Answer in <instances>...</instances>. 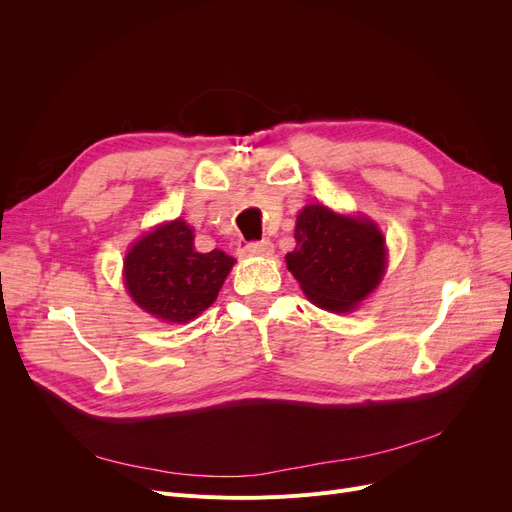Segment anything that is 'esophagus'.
<instances>
[{"label":"esophagus","instance_id":"esophagus-1","mask_svg":"<svg viewBox=\"0 0 512 512\" xmlns=\"http://www.w3.org/2000/svg\"><path fill=\"white\" fill-rule=\"evenodd\" d=\"M274 253V245L270 240H257V242H249L240 249L242 257H267Z\"/></svg>","mask_w":512,"mask_h":512}]
</instances>
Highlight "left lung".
Here are the masks:
<instances>
[{
  "label": "left lung",
  "instance_id": "8db88e82",
  "mask_svg": "<svg viewBox=\"0 0 512 512\" xmlns=\"http://www.w3.org/2000/svg\"><path fill=\"white\" fill-rule=\"evenodd\" d=\"M297 247L286 265L305 297L332 313L353 311L380 284L386 270V238L361 215L307 205L294 228Z\"/></svg>",
  "mask_w": 512,
  "mask_h": 512
}]
</instances>
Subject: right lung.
<instances>
[{
  "instance_id": "1",
  "label": "right lung",
  "mask_w": 512,
  "mask_h": 512,
  "mask_svg": "<svg viewBox=\"0 0 512 512\" xmlns=\"http://www.w3.org/2000/svg\"><path fill=\"white\" fill-rule=\"evenodd\" d=\"M232 265L220 249L195 251L191 226L178 218L134 242L124 259V284L143 311L166 324H186L218 299Z\"/></svg>"
}]
</instances>
